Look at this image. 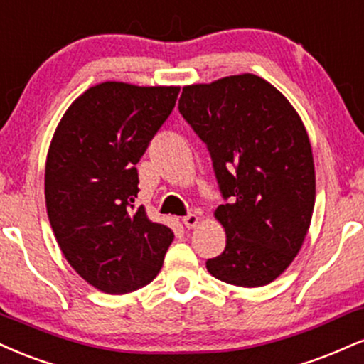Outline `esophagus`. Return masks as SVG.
Masks as SVG:
<instances>
[{"instance_id": "34e87169", "label": "esophagus", "mask_w": 364, "mask_h": 364, "mask_svg": "<svg viewBox=\"0 0 364 364\" xmlns=\"http://www.w3.org/2000/svg\"><path fill=\"white\" fill-rule=\"evenodd\" d=\"M181 220H183V224H185L186 229H193V227L198 225L200 217H198V215H195V213H188V215L183 217Z\"/></svg>"}]
</instances>
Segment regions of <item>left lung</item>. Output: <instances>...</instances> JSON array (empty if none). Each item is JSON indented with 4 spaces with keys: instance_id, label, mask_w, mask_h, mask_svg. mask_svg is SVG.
Returning a JSON list of instances; mask_svg holds the SVG:
<instances>
[{
    "instance_id": "1",
    "label": "left lung",
    "mask_w": 364,
    "mask_h": 364,
    "mask_svg": "<svg viewBox=\"0 0 364 364\" xmlns=\"http://www.w3.org/2000/svg\"><path fill=\"white\" fill-rule=\"evenodd\" d=\"M179 113L203 140L225 200L215 210L225 249L207 261L235 287L278 278L300 251L312 220V147L299 113L254 74L183 87Z\"/></svg>"
}]
</instances>
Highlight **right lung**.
Masks as SVG:
<instances>
[{
	"label": "right lung",
	"instance_id": "right-lung-1",
	"mask_svg": "<svg viewBox=\"0 0 364 364\" xmlns=\"http://www.w3.org/2000/svg\"><path fill=\"white\" fill-rule=\"evenodd\" d=\"M178 95L176 86L102 82L68 108L50 142L46 203L52 230L69 264L105 293L151 283L173 242V230L135 205V164Z\"/></svg>",
	"mask_w": 364,
	"mask_h": 364
}]
</instances>
